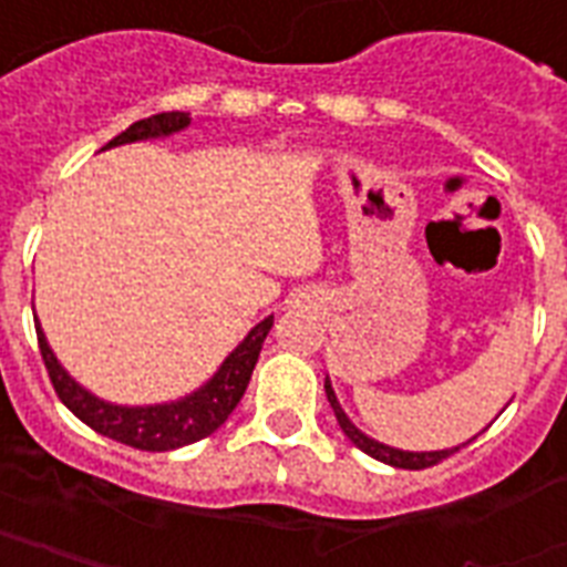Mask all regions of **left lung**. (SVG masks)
I'll return each instance as SVG.
<instances>
[{
	"label": "left lung",
	"instance_id": "obj_1",
	"mask_svg": "<svg viewBox=\"0 0 567 567\" xmlns=\"http://www.w3.org/2000/svg\"><path fill=\"white\" fill-rule=\"evenodd\" d=\"M324 391H327V400H330V405H333L341 432L348 434V441L353 443V446L362 449L364 455L377 457V461L388 463V466H396V470H425V466H434L437 461H443V457H449L452 452H457V449L466 446V443H472L475 437H478V434H475V437H470V441L461 443V446L434 449V452H409V449L388 446V443H379V441H373V437H368V434H364L359 425H353V420H350L348 414H344V409H341V402H339V396H336L330 377H324Z\"/></svg>",
	"mask_w": 567,
	"mask_h": 567
}]
</instances>
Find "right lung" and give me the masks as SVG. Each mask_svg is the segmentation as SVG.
<instances>
[{"mask_svg":"<svg viewBox=\"0 0 567 567\" xmlns=\"http://www.w3.org/2000/svg\"><path fill=\"white\" fill-rule=\"evenodd\" d=\"M190 126V112H158L150 118L135 121L121 135H115L106 147H121V144L153 142V138H167ZM37 341H40L42 362L49 368L51 385L63 400V405L74 417L83 420L89 429L97 434L112 437V441L126 443V446L142 449V452H171V449L188 446V443L203 441L226 423L228 414L237 409L240 396L246 394L251 371H255L264 339L275 324V316H266L260 324L249 330V336L223 359L214 377L205 379L203 385L171 402H153V405H118V402L101 400L83 388L72 373L65 371L60 359L54 357L49 339L42 333L40 318L34 316Z\"/></svg>","mask_w":567,"mask_h":567,"instance_id":"add662e5","label":"right lung"}]
</instances>
